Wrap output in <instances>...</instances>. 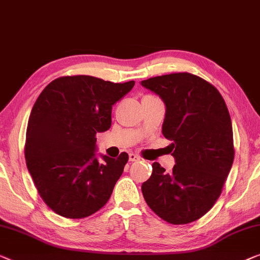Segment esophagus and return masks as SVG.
Segmentation results:
<instances>
[{"label": "esophagus", "mask_w": 260, "mask_h": 260, "mask_svg": "<svg viewBox=\"0 0 260 260\" xmlns=\"http://www.w3.org/2000/svg\"><path fill=\"white\" fill-rule=\"evenodd\" d=\"M138 159H139V157L135 155V153H130V155H129V160L130 161H136Z\"/></svg>", "instance_id": "34e87169"}]
</instances>
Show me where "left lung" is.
<instances>
[{"label": "left lung", "instance_id": "1", "mask_svg": "<svg viewBox=\"0 0 260 260\" xmlns=\"http://www.w3.org/2000/svg\"><path fill=\"white\" fill-rule=\"evenodd\" d=\"M165 104L161 126L175 158L172 171L152 164L151 177L142 184L146 204L168 223L194 221L212 208L231 170L232 123L219 91L189 73L142 81Z\"/></svg>", "mask_w": 260, "mask_h": 260}]
</instances>
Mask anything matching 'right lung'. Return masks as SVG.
<instances>
[{
    "instance_id": "right-lung-1",
    "label": "right lung",
    "mask_w": 260,
    "mask_h": 260,
    "mask_svg": "<svg viewBox=\"0 0 260 260\" xmlns=\"http://www.w3.org/2000/svg\"><path fill=\"white\" fill-rule=\"evenodd\" d=\"M135 81L112 83L92 76H66L49 83L34 104L24 156L44 203L59 216L80 219L107 204L129 156L100 155L96 134L111 126L112 105Z\"/></svg>"
}]
</instances>
